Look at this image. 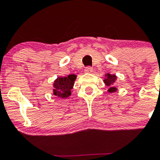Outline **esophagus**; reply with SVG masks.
I'll list each match as a JSON object with an SVG mask.
<instances>
[{
	"label": "esophagus",
	"instance_id": "esophagus-1",
	"mask_svg": "<svg viewBox=\"0 0 160 160\" xmlns=\"http://www.w3.org/2000/svg\"><path fill=\"white\" fill-rule=\"evenodd\" d=\"M85 72H86V73H92L93 68L90 67V66H87V67H86V69H85Z\"/></svg>",
	"mask_w": 160,
	"mask_h": 160
}]
</instances>
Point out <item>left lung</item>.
Here are the masks:
<instances>
[{
	"mask_svg": "<svg viewBox=\"0 0 160 160\" xmlns=\"http://www.w3.org/2000/svg\"><path fill=\"white\" fill-rule=\"evenodd\" d=\"M117 76L115 74H111V73H106L105 78L103 79V82L105 83L106 86L109 87L108 91L109 93H114L118 90V88L115 87V83H116Z\"/></svg>",
	"mask_w": 160,
	"mask_h": 160,
	"instance_id": "left-lung-1",
	"label": "left lung"
}]
</instances>
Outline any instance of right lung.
I'll list each match as a JSON object with an SVG mask.
<instances>
[{
	"label": "right lung",
	"mask_w": 160,
	"mask_h": 160,
	"mask_svg": "<svg viewBox=\"0 0 160 160\" xmlns=\"http://www.w3.org/2000/svg\"><path fill=\"white\" fill-rule=\"evenodd\" d=\"M77 75L70 74L66 77H58L53 82V93L55 96L62 98H66L71 95Z\"/></svg>",
	"instance_id": "add662e5"
}]
</instances>
